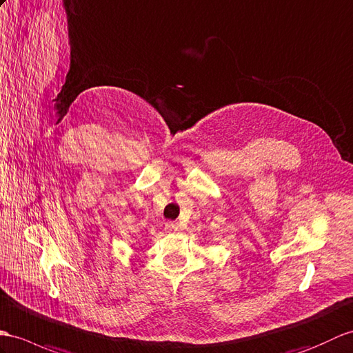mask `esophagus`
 Instances as JSON below:
<instances>
[{
    "label": "esophagus",
    "instance_id": "obj_1",
    "mask_svg": "<svg viewBox=\"0 0 353 353\" xmlns=\"http://www.w3.org/2000/svg\"><path fill=\"white\" fill-rule=\"evenodd\" d=\"M167 230L177 232L179 230V224L174 223V221H170V223H167Z\"/></svg>",
    "mask_w": 353,
    "mask_h": 353
}]
</instances>
